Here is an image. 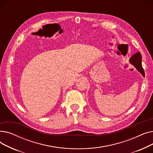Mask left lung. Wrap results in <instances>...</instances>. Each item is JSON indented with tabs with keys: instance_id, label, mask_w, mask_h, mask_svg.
I'll return each mask as SVG.
<instances>
[{
	"instance_id": "1",
	"label": "left lung",
	"mask_w": 153,
	"mask_h": 153,
	"mask_svg": "<svg viewBox=\"0 0 153 153\" xmlns=\"http://www.w3.org/2000/svg\"><path fill=\"white\" fill-rule=\"evenodd\" d=\"M130 61L133 65L134 66L136 69H137L143 76H144V71L141 64L142 61H141V53L140 52H138L136 54H133L131 57Z\"/></svg>"
}]
</instances>
